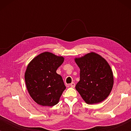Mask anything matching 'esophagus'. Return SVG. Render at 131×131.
Masks as SVG:
<instances>
[{
  "label": "esophagus",
  "instance_id": "34e87169",
  "mask_svg": "<svg viewBox=\"0 0 131 131\" xmlns=\"http://www.w3.org/2000/svg\"><path fill=\"white\" fill-rule=\"evenodd\" d=\"M70 86L71 88H74L75 87V83H74V82H72V83H71L70 84Z\"/></svg>",
  "mask_w": 131,
  "mask_h": 131
}]
</instances>
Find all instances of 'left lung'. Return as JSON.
Masks as SVG:
<instances>
[{
    "instance_id": "1",
    "label": "left lung",
    "mask_w": 131,
    "mask_h": 131,
    "mask_svg": "<svg viewBox=\"0 0 131 131\" xmlns=\"http://www.w3.org/2000/svg\"><path fill=\"white\" fill-rule=\"evenodd\" d=\"M74 60L80 70V80L75 88L86 103L94 104L106 99L114 83L112 70L107 61L95 52Z\"/></svg>"
}]
</instances>
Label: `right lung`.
Wrapping results in <instances>:
<instances>
[{
  "label": "right lung",
  "mask_w": 131,
  "mask_h": 131,
  "mask_svg": "<svg viewBox=\"0 0 131 131\" xmlns=\"http://www.w3.org/2000/svg\"><path fill=\"white\" fill-rule=\"evenodd\" d=\"M64 60L61 56L45 52L28 64L24 75L26 87L30 96L38 104L51 107L58 103L66 87L56 71Z\"/></svg>",
  "instance_id": "1"
}]
</instances>
